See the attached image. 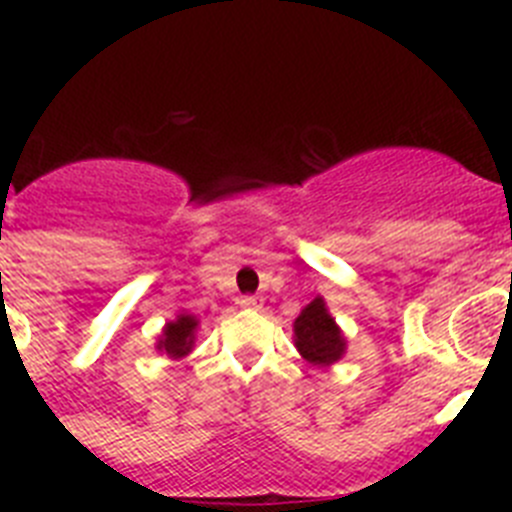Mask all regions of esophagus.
Instances as JSON below:
<instances>
[{
  "label": "esophagus",
  "mask_w": 512,
  "mask_h": 512,
  "mask_svg": "<svg viewBox=\"0 0 512 512\" xmlns=\"http://www.w3.org/2000/svg\"><path fill=\"white\" fill-rule=\"evenodd\" d=\"M238 305H241V307H243V310H259L261 300H259V297L243 295V297H241V300H238Z\"/></svg>",
  "instance_id": "obj_1"
}]
</instances>
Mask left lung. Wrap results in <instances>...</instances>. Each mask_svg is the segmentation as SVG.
Returning a JSON list of instances; mask_svg holds the SVG:
<instances>
[{
    "label": "left lung",
    "instance_id": "obj_1",
    "mask_svg": "<svg viewBox=\"0 0 512 512\" xmlns=\"http://www.w3.org/2000/svg\"><path fill=\"white\" fill-rule=\"evenodd\" d=\"M295 343L297 351L305 356L310 364H333L343 356V341L341 330H338L336 320L330 318L325 310V302L312 300L305 310L300 312V318L295 320Z\"/></svg>",
    "mask_w": 512,
    "mask_h": 512
}]
</instances>
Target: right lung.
I'll list each match as a JSON object with an SVG mask.
<instances>
[{
    "mask_svg": "<svg viewBox=\"0 0 512 512\" xmlns=\"http://www.w3.org/2000/svg\"><path fill=\"white\" fill-rule=\"evenodd\" d=\"M194 328H197V320L192 315H179L174 323H169L164 328V338L158 341V351H166L171 359H179V356L189 354Z\"/></svg>",
    "mask_w": 512,
    "mask_h": 512,
    "instance_id": "obj_1",
    "label": "right lung"
}]
</instances>
